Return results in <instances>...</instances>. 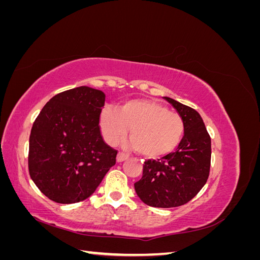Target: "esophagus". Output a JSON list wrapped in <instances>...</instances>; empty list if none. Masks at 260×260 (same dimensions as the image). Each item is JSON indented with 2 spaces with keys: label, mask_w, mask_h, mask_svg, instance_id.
Masks as SVG:
<instances>
[{
  "label": "esophagus",
  "mask_w": 260,
  "mask_h": 260,
  "mask_svg": "<svg viewBox=\"0 0 260 260\" xmlns=\"http://www.w3.org/2000/svg\"><path fill=\"white\" fill-rule=\"evenodd\" d=\"M127 158H128V155L124 154V153L119 152V153H118V155H117V161L118 162H121V161L125 160Z\"/></svg>",
  "instance_id": "esophagus-1"
}]
</instances>
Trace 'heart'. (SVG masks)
Listing matches in <instances>:
<instances>
[{
  "instance_id": "b5f03b06",
  "label": "heart",
  "mask_w": 260,
  "mask_h": 260,
  "mask_svg": "<svg viewBox=\"0 0 260 260\" xmlns=\"http://www.w3.org/2000/svg\"><path fill=\"white\" fill-rule=\"evenodd\" d=\"M100 125L108 144H116L127 135L133 148L148 158L171 153L184 133V121L179 114L152 100H131L119 109L105 107Z\"/></svg>"
}]
</instances>
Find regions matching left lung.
<instances>
[{
  "label": "left lung",
  "mask_w": 260,
  "mask_h": 260,
  "mask_svg": "<svg viewBox=\"0 0 260 260\" xmlns=\"http://www.w3.org/2000/svg\"><path fill=\"white\" fill-rule=\"evenodd\" d=\"M165 99L182 117L184 136L174 153L144 162L143 176L135 183V190L146 205L171 208L190 202L207 182L211 141L195 109L174 99Z\"/></svg>",
  "instance_id": "8db88e82"
}]
</instances>
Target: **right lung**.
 <instances>
[{"label":"right lung","instance_id":"add662e5","mask_svg":"<svg viewBox=\"0 0 260 260\" xmlns=\"http://www.w3.org/2000/svg\"><path fill=\"white\" fill-rule=\"evenodd\" d=\"M105 94L78 86L53 96L31 129L28 166L46 198L74 204L91 196L116 164L117 151L101 136Z\"/></svg>","mask_w":260,"mask_h":260}]
</instances>
